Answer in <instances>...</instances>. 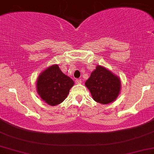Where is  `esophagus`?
Listing matches in <instances>:
<instances>
[{
  "mask_svg": "<svg viewBox=\"0 0 154 154\" xmlns=\"http://www.w3.org/2000/svg\"><path fill=\"white\" fill-rule=\"evenodd\" d=\"M75 82H76V83H77V84H80L81 82H82V80H79V79H77V80H75Z\"/></svg>",
  "mask_w": 154,
  "mask_h": 154,
  "instance_id": "1",
  "label": "esophagus"
}]
</instances>
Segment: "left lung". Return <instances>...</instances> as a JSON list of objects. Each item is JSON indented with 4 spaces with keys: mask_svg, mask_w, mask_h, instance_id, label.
I'll use <instances>...</instances> for the list:
<instances>
[{
    "mask_svg": "<svg viewBox=\"0 0 154 154\" xmlns=\"http://www.w3.org/2000/svg\"><path fill=\"white\" fill-rule=\"evenodd\" d=\"M85 86L94 101L107 104L114 102L119 95L121 80L110 71L98 65L86 80Z\"/></svg>",
    "mask_w": 154,
    "mask_h": 154,
    "instance_id": "obj_1",
    "label": "left lung"
}]
</instances>
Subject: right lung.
<instances>
[{
  "label": "right lung",
  "instance_id": "right-lung-1",
  "mask_svg": "<svg viewBox=\"0 0 154 154\" xmlns=\"http://www.w3.org/2000/svg\"><path fill=\"white\" fill-rule=\"evenodd\" d=\"M74 81L61 72L58 65H52L40 74L37 79L38 95L47 104L55 106L68 96Z\"/></svg>",
  "mask_w": 154,
  "mask_h": 154
}]
</instances>
